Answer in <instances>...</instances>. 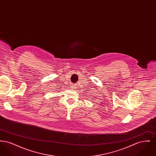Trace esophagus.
<instances>
[{
  "mask_svg": "<svg viewBox=\"0 0 156 156\" xmlns=\"http://www.w3.org/2000/svg\"><path fill=\"white\" fill-rule=\"evenodd\" d=\"M74 88V89H75V87H74V88Z\"/></svg>",
  "mask_w": 156,
  "mask_h": 156,
  "instance_id": "1",
  "label": "esophagus"
}]
</instances>
